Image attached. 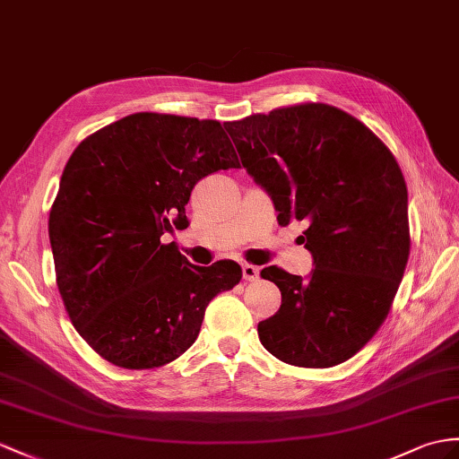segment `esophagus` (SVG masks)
<instances>
[{
    "instance_id": "34e87169",
    "label": "esophagus",
    "mask_w": 459,
    "mask_h": 459,
    "mask_svg": "<svg viewBox=\"0 0 459 459\" xmlns=\"http://www.w3.org/2000/svg\"><path fill=\"white\" fill-rule=\"evenodd\" d=\"M243 278H245V281H249V282H255L256 278H259V266L245 263L243 264Z\"/></svg>"
}]
</instances>
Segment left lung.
<instances>
[{"instance_id":"1","label":"left lung","mask_w":459,"mask_h":459,"mask_svg":"<svg viewBox=\"0 0 459 459\" xmlns=\"http://www.w3.org/2000/svg\"><path fill=\"white\" fill-rule=\"evenodd\" d=\"M223 126L245 169L273 196L278 223H306L299 238L316 264L307 281L278 266L261 271L282 294L281 309L256 327L263 346L299 368L346 362L382 327L407 266L399 163L359 118L325 103Z\"/></svg>"}]
</instances>
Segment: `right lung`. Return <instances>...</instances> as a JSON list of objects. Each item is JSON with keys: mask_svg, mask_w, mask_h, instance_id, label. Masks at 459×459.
<instances>
[{"mask_svg": "<svg viewBox=\"0 0 459 459\" xmlns=\"http://www.w3.org/2000/svg\"><path fill=\"white\" fill-rule=\"evenodd\" d=\"M239 169L218 120L136 113L87 136L64 167L48 236L56 284L75 331L126 370H152L191 349L206 306L241 266H196L163 243L186 228L195 185Z\"/></svg>", "mask_w": 459, "mask_h": 459, "instance_id": "add662e5", "label": "right lung"}]
</instances>
